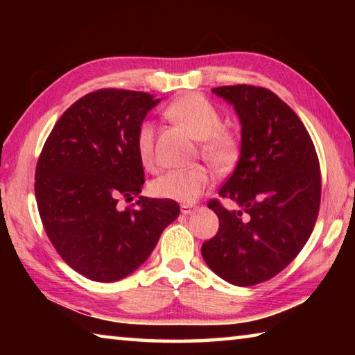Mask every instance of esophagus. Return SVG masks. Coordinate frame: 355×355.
<instances>
[{
    "label": "esophagus",
    "instance_id": "34e87169",
    "mask_svg": "<svg viewBox=\"0 0 355 355\" xmlns=\"http://www.w3.org/2000/svg\"><path fill=\"white\" fill-rule=\"evenodd\" d=\"M180 211H182V214H192L196 211V207L194 205H182L180 207Z\"/></svg>",
    "mask_w": 355,
    "mask_h": 355
}]
</instances>
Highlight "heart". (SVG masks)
Listing matches in <instances>:
<instances>
[{
    "instance_id": "b5f03b06",
    "label": "heart",
    "mask_w": 355,
    "mask_h": 355,
    "mask_svg": "<svg viewBox=\"0 0 355 355\" xmlns=\"http://www.w3.org/2000/svg\"><path fill=\"white\" fill-rule=\"evenodd\" d=\"M167 116L200 141L203 159L216 169H228L236 163L239 155L238 137L222 127L218 107L200 94H184L167 106ZM155 130L150 122H142L136 133V150L141 164L152 171L155 167ZM211 184V173L207 167L194 166L189 169L166 172L150 183L152 196L164 200L192 203Z\"/></svg>"
}]
</instances>
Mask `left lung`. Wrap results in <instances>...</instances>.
I'll use <instances>...</instances> for the list:
<instances>
[{
	"label": "left lung",
	"mask_w": 355,
	"mask_h": 355,
	"mask_svg": "<svg viewBox=\"0 0 355 355\" xmlns=\"http://www.w3.org/2000/svg\"><path fill=\"white\" fill-rule=\"evenodd\" d=\"M213 92L241 122L239 161L219 191L241 209L208 203L219 230L202 257L228 284L252 286L284 271L309 241L321 202L320 161L304 123L274 92L248 84Z\"/></svg>",
	"instance_id": "1"
}]
</instances>
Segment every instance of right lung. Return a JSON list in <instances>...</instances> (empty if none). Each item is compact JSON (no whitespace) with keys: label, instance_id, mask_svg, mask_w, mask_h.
I'll use <instances>...</instances> for the list:
<instances>
[{"label":"right lung","instance_id":"add662e5","mask_svg":"<svg viewBox=\"0 0 355 355\" xmlns=\"http://www.w3.org/2000/svg\"><path fill=\"white\" fill-rule=\"evenodd\" d=\"M153 95L100 89L84 95L51 130L35 167V200L58 254L94 282H117L152 254L180 214L177 202L141 196L144 169L136 133L159 103Z\"/></svg>","mask_w":355,"mask_h":355}]
</instances>
